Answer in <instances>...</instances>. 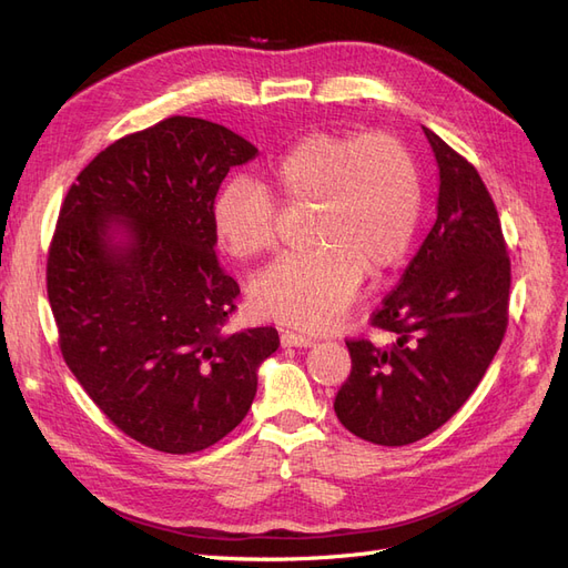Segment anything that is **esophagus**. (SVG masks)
<instances>
[{"label":"esophagus","mask_w":568,"mask_h":568,"mask_svg":"<svg viewBox=\"0 0 568 568\" xmlns=\"http://www.w3.org/2000/svg\"><path fill=\"white\" fill-rule=\"evenodd\" d=\"M282 346H288V348H311L313 346V338H307V336L296 334V332H284L282 334Z\"/></svg>","instance_id":"34e87169"}]
</instances>
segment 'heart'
<instances>
[{
	"label": "heart",
	"instance_id": "heart-1",
	"mask_svg": "<svg viewBox=\"0 0 568 568\" xmlns=\"http://www.w3.org/2000/svg\"><path fill=\"white\" fill-rule=\"evenodd\" d=\"M286 205H315L311 253L286 255L248 284L253 311L298 329H326L353 303L365 272L403 263L422 215V184L407 146L388 132H313L272 165ZM220 246L239 261L277 248V205L251 178H234L213 203Z\"/></svg>",
	"mask_w": 568,
	"mask_h": 568
}]
</instances>
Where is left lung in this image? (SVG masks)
Returning a JSON list of instances; mask_svg holds the SVG:
<instances>
[{"label":"left lung","mask_w":568,"mask_h":568,"mask_svg":"<svg viewBox=\"0 0 568 568\" xmlns=\"http://www.w3.org/2000/svg\"><path fill=\"white\" fill-rule=\"evenodd\" d=\"M424 134L438 163L436 222L372 315L390 343L346 341L353 369L334 400L351 434L390 448L434 434L467 403L507 329L511 270L495 203L467 159Z\"/></svg>","instance_id":"1"}]
</instances>
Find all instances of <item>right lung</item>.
I'll return each instance as SVG.
<instances>
[{
  "label": "right lung",
  "instance_id": "obj_1",
  "mask_svg": "<svg viewBox=\"0 0 568 568\" xmlns=\"http://www.w3.org/2000/svg\"><path fill=\"white\" fill-rule=\"evenodd\" d=\"M244 136L173 115L113 142L68 189L47 294L68 369L146 448H211L248 415L272 326L227 332L239 284L220 267L213 203Z\"/></svg>",
  "mask_w": 568,
  "mask_h": 568
}]
</instances>
